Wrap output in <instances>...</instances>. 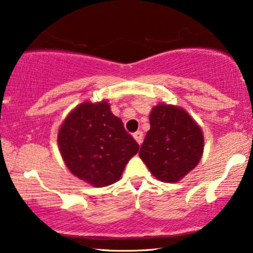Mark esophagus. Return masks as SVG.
Segmentation results:
<instances>
[{
    "instance_id": "34e87169",
    "label": "esophagus",
    "mask_w": 253,
    "mask_h": 253,
    "mask_svg": "<svg viewBox=\"0 0 253 253\" xmlns=\"http://www.w3.org/2000/svg\"><path fill=\"white\" fill-rule=\"evenodd\" d=\"M133 138L135 139L136 143L141 145V143H143V132H141V130H138V132L133 133Z\"/></svg>"
}]
</instances>
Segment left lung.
I'll return each instance as SVG.
<instances>
[{
  "label": "left lung",
  "mask_w": 253,
  "mask_h": 253,
  "mask_svg": "<svg viewBox=\"0 0 253 253\" xmlns=\"http://www.w3.org/2000/svg\"><path fill=\"white\" fill-rule=\"evenodd\" d=\"M150 130L139 156L159 181L176 183L201 161V127L182 107L159 103L150 113Z\"/></svg>",
  "instance_id": "left-lung-1"
}]
</instances>
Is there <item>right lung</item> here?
<instances>
[{"mask_svg":"<svg viewBox=\"0 0 253 253\" xmlns=\"http://www.w3.org/2000/svg\"><path fill=\"white\" fill-rule=\"evenodd\" d=\"M57 141L72 175L96 188L118 182L139 151L107 100L78 104L64 119Z\"/></svg>","mask_w":253,"mask_h":253,"instance_id":"add662e5","label":"right lung"}]
</instances>
